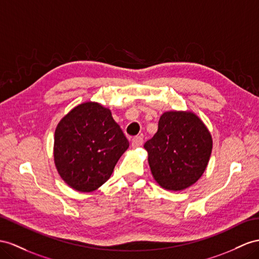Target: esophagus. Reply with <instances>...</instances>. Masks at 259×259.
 <instances>
[{"label":"esophagus","instance_id":"obj_1","mask_svg":"<svg viewBox=\"0 0 259 259\" xmlns=\"http://www.w3.org/2000/svg\"><path fill=\"white\" fill-rule=\"evenodd\" d=\"M132 147L134 148H138V147H141V145L143 144V138L140 137V136H137L135 137L134 139H132Z\"/></svg>","mask_w":259,"mask_h":259}]
</instances>
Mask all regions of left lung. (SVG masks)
<instances>
[{"mask_svg":"<svg viewBox=\"0 0 259 259\" xmlns=\"http://www.w3.org/2000/svg\"><path fill=\"white\" fill-rule=\"evenodd\" d=\"M152 175L161 187L183 190L195 184L207 167L212 139L193 112L166 111L157 132L144 143Z\"/></svg>","mask_w":259,"mask_h":259,"instance_id":"1","label":"left lung"}]
</instances>
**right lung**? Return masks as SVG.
<instances>
[{
  "instance_id": "add662e5",
  "label": "right lung",
  "mask_w": 259,
  "mask_h": 259,
  "mask_svg": "<svg viewBox=\"0 0 259 259\" xmlns=\"http://www.w3.org/2000/svg\"><path fill=\"white\" fill-rule=\"evenodd\" d=\"M129 147L109 109L97 103L73 108L55 132V163L70 187L89 193L108 181Z\"/></svg>"
}]
</instances>
